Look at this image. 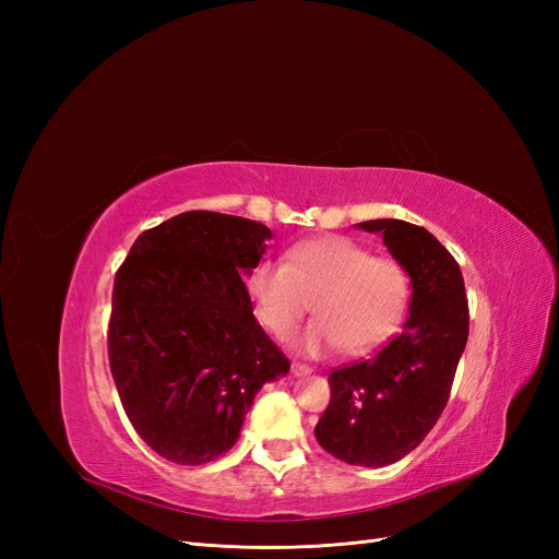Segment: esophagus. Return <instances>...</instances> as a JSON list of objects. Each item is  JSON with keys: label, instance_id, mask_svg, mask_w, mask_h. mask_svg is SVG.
I'll return each mask as SVG.
<instances>
[{"label": "esophagus", "instance_id": "34e87169", "mask_svg": "<svg viewBox=\"0 0 559 559\" xmlns=\"http://www.w3.org/2000/svg\"><path fill=\"white\" fill-rule=\"evenodd\" d=\"M292 373H294L296 378H300V376H310V373H312V368H310L308 364H298V361H294V364H292Z\"/></svg>", "mask_w": 559, "mask_h": 559}]
</instances>
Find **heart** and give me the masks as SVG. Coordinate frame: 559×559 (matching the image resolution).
<instances>
[{
    "instance_id": "1",
    "label": "heart",
    "mask_w": 559,
    "mask_h": 559,
    "mask_svg": "<svg viewBox=\"0 0 559 559\" xmlns=\"http://www.w3.org/2000/svg\"><path fill=\"white\" fill-rule=\"evenodd\" d=\"M247 294L261 324L277 337L296 329L312 300L317 319L302 333V349L321 354L341 345L359 354L396 331L411 280L396 259L331 235L292 247L286 263L259 261L247 275Z\"/></svg>"
}]
</instances>
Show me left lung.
<instances>
[{
  "label": "left lung",
  "instance_id": "1",
  "mask_svg": "<svg viewBox=\"0 0 559 559\" xmlns=\"http://www.w3.org/2000/svg\"><path fill=\"white\" fill-rule=\"evenodd\" d=\"M359 228L380 233L411 275V317L376 357L331 370V403L314 436L335 460L386 466L425 441L445 408L468 337V300L460 263L427 228L399 218Z\"/></svg>",
  "mask_w": 559,
  "mask_h": 559
}]
</instances>
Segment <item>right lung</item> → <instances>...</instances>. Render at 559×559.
Listing matches in <instances>:
<instances>
[{"mask_svg": "<svg viewBox=\"0 0 559 559\" xmlns=\"http://www.w3.org/2000/svg\"><path fill=\"white\" fill-rule=\"evenodd\" d=\"M267 240L251 218L183 212L144 230L118 267L111 376L134 431L175 464L228 452L259 389L289 373L242 280Z\"/></svg>", "mask_w": 559, "mask_h": 559, "instance_id": "obj_1", "label": "right lung"}]
</instances>
